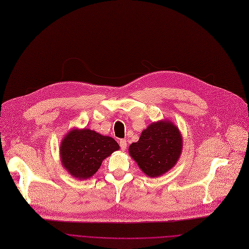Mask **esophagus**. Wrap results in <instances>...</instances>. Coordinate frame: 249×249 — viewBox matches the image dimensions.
<instances>
[{"mask_svg": "<svg viewBox=\"0 0 249 249\" xmlns=\"http://www.w3.org/2000/svg\"><path fill=\"white\" fill-rule=\"evenodd\" d=\"M119 145H120V148L122 151H125L126 150V147H127V141L126 140H121L119 142Z\"/></svg>", "mask_w": 249, "mask_h": 249, "instance_id": "esophagus-1", "label": "esophagus"}]
</instances>
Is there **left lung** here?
Here are the masks:
<instances>
[{"instance_id":"obj_1","label":"left lung","mask_w":249,"mask_h":249,"mask_svg":"<svg viewBox=\"0 0 249 249\" xmlns=\"http://www.w3.org/2000/svg\"><path fill=\"white\" fill-rule=\"evenodd\" d=\"M182 135L170 121H160L145 129L129 153L149 177H159L172 169L182 153Z\"/></svg>"}]
</instances>
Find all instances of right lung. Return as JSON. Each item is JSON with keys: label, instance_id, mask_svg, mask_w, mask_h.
Here are the masks:
<instances>
[{"label": "right lung", "instance_id": "add662e5", "mask_svg": "<svg viewBox=\"0 0 249 249\" xmlns=\"http://www.w3.org/2000/svg\"><path fill=\"white\" fill-rule=\"evenodd\" d=\"M118 149V143L111 137L89 129H74L61 142L60 158L71 176L87 178L98 171L105 158Z\"/></svg>", "mask_w": 249, "mask_h": 249}]
</instances>
